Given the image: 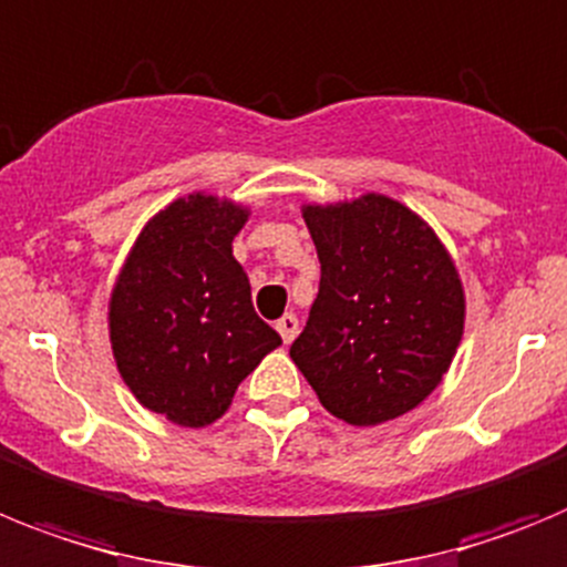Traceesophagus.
Listing matches in <instances>:
<instances>
[{"label": "esophagus", "instance_id": "obj_1", "mask_svg": "<svg viewBox=\"0 0 567 567\" xmlns=\"http://www.w3.org/2000/svg\"><path fill=\"white\" fill-rule=\"evenodd\" d=\"M277 331H279V337H282V342L290 344L299 333V319L293 317V313H285V317L277 322Z\"/></svg>", "mask_w": 567, "mask_h": 567}]
</instances>
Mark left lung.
I'll return each mask as SVG.
<instances>
[{
    "label": "left lung",
    "instance_id": "obj_1",
    "mask_svg": "<svg viewBox=\"0 0 567 567\" xmlns=\"http://www.w3.org/2000/svg\"><path fill=\"white\" fill-rule=\"evenodd\" d=\"M322 277L290 359L333 416L379 425L442 382L465 324L454 262L400 202L305 205Z\"/></svg>",
    "mask_w": 567,
    "mask_h": 567
}]
</instances>
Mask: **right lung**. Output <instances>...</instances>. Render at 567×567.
I'll return each mask as SVG.
<instances>
[{
    "label": "right lung",
    "mask_w": 567,
    "mask_h": 567,
    "mask_svg": "<svg viewBox=\"0 0 567 567\" xmlns=\"http://www.w3.org/2000/svg\"><path fill=\"white\" fill-rule=\"evenodd\" d=\"M248 210L216 196L171 202L145 225L111 293L113 359L147 411L202 427L228 411L236 388L282 344L256 317L234 259Z\"/></svg>",
    "instance_id": "right-lung-1"
}]
</instances>
